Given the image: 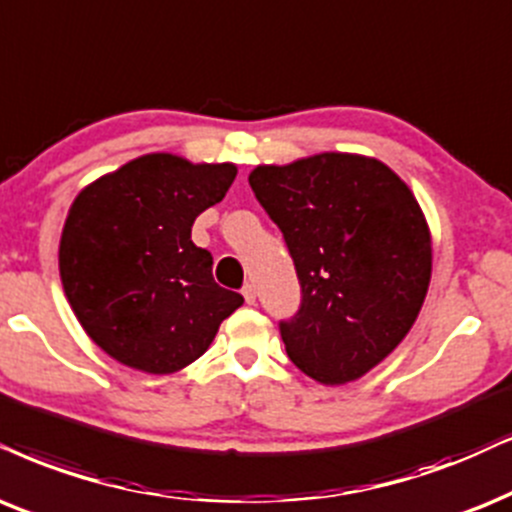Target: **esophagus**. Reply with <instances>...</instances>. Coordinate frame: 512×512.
I'll use <instances>...</instances> for the list:
<instances>
[{
	"instance_id": "1",
	"label": "esophagus",
	"mask_w": 512,
	"mask_h": 512,
	"mask_svg": "<svg viewBox=\"0 0 512 512\" xmlns=\"http://www.w3.org/2000/svg\"><path fill=\"white\" fill-rule=\"evenodd\" d=\"M243 297H245V302H248V304H255L257 290H255V286H252V283H248V286H243Z\"/></svg>"
}]
</instances>
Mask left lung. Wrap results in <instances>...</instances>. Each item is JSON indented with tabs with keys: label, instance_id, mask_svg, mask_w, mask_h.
<instances>
[{
	"label": "left lung",
	"instance_id": "1",
	"mask_svg": "<svg viewBox=\"0 0 512 512\" xmlns=\"http://www.w3.org/2000/svg\"><path fill=\"white\" fill-rule=\"evenodd\" d=\"M248 181L300 281V307L278 321L290 361L326 385L361 378L406 338L428 293L418 200L380 160L349 153L260 165Z\"/></svg>",
	"mask_w": 512,
	"mask_h": 512
}]
</instances>
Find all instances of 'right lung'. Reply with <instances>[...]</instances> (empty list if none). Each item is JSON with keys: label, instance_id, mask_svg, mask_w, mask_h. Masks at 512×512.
<instances>
[{"label": "right lung", "instance_id": "right-lung-1", "mask_svg": "<svg viewBox=\"0 0 512 512\" xmlns=\"http://www.w3.org/2000/svg\"><path fill=\"white\" fill-rule=\"evenodd\" d=\"M236 165L141 155L89 184L63 226L58 267L77 321L103 352L144 373L196 361L243 304L212 276L191 226L219 203Z\"/></svg>", "mask_w": 512, "mask_h": 512}]
</instances>
